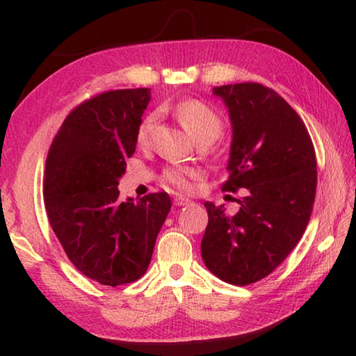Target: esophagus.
Segmentation results:
<instances>
[{"instance_id": "obj_1", "label": "esophagus", "mask_w": 356, "mask_h": 356, "mask_svg": "<svg viewBox=\"0 0 356 356\" xmlns=\"http://www.w3.org/2000/svg\"><path fill=\"white\" fill-rule=\"evenodd\" d=\"M172 202H174V206H176V207L188 206V204H190V201H188V200H185V197H174Z\"/></svg>"}]
</instances>
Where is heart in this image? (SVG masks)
<instances>
[{
    "instance_id": "1",
    "label": "heart",
    "mask_w": 356,
    "mask_h": 356,
    "mask_svg": "<svg viewBox=\"0 0 356 356\" xmlns=\"http://www.w3.org/2000/svg\"><path fill=\"white\" fill-rule=\"evenodd\" d=\"M174 114L179 119V122L184 125V129L188 131L193 140H200V138H210L215 140L218 138L222 130V120L218 116L213 108H210L207 104L201 100L188 99L180 102L174 108ZM155 122V113H149L144 118L136 130V141L140 146L147 144L150 130ZM197 172L195 168L190 166H171L165 170L163 180L165 184L172 186L177 191H186L191 186V179L197 177Z\"/></svg>"
}]
</instances>
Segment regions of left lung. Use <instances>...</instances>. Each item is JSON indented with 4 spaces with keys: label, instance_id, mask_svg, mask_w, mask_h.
Segmentation results:
<instances>
[{
    "label": "left lung",
    "instance_id": "8db88e82",
    "mask_svg": "<svg viewBox=\"0 0 356 356\" xmlns=\"http://www.w3.org/2000/svg\"><path fill=\"white\" fill-rule=\"evenodd\" d=\"M232 122L229 177L222 191L246 188L227 216L206 202L201 242L206 267L234 286L268 276L297 246L308 226L317 186L314 144L297 111L259 83L213 88Z\"/></svg>",
    "mask_w": 356,
    "mask_h": 356
}]
</instances>
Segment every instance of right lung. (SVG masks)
I'll use <instances>...</instances> for the list:
<instances>
[{"label": "right lung", "mask_w": 356, "mask_h": 356, "mask_svg": "<svg viewBox=\"0 0 356 356\" xmlns=\"http://www.w3.org/2000/svg\"><path fill=\"white\" fill-rule=\"evenodd\" d=\"M150 89L94 95L64 119L47 155L48 221L76 270L104 286L140 280L171 209L168 193L119 200Z\"/></svg>", "instance_id": "1"}]
</instances>
